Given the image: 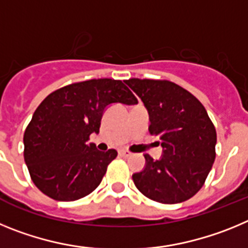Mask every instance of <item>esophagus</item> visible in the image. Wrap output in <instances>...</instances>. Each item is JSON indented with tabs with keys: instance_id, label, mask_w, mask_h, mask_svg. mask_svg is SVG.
<instances>
[{
	"instance_id": "esophagus-1",
	"label": "esophagus",
	"mask_w": 248,
	"mask_h": 248,
	"mask_svg": "<svg viewBox=\"0 0 248 248\" xmlns=\"http://www.w3.org/2000/svg\"><path fill=\"white\" fill-rule=\"evenodd\" d=\"M119 155H120V156L128 157V156H130L131 153H130V151H128V150H119Z\"/></svg>"
}]
</instances>
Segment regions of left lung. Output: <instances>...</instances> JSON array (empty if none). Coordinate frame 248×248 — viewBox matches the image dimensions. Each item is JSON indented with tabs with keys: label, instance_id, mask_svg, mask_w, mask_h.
<instances>
[{
	"label": "left lung",
	"instance_id": "left-lung-1",
	"mask_svg": "<svg viewBox=\"0 0 248 248\" xmlns=\"http://www.w3.org/2000/svg\"><path fill=\"white\" fill-rule=\"evenodd\" d=\"M148 109L151 135L159 137L164 154H145L143 171L133 175L144 196L156 202L179 203L205 184L216 157V129L200 100L166 79L125 80Z\"/></svg>",
	"mask_w": 248,
	"mask_h": 248
}]
</instances>
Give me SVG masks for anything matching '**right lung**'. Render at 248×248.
<instances>
[{
  "label": "right lung",
  "instance_id": "1",
  "mask_svg": "<svg viewBox=\"0 0 248 248\" xmlns=\"http://www.w3.org/2000/svg\"><path fill=\"white\" fill-rule=\"evenodd\" d=\"M111 103L138 99L122 80L100 78L62 87L38 105L25 130L23 155L31 179L48 198L78 200L102 183L118 153L98 150L89 138L99 133L103 111Z\"/></svg>",
  "mask_w": 248,
  "mask_h": 248
}]
</instances>
